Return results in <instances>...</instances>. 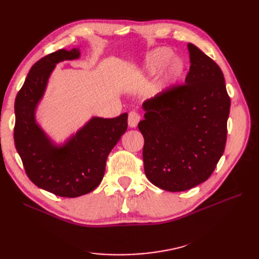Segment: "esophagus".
Masks as SVG:
<instances>
[{"label":"esophagus","instance_id":"1","mask_svg":"<svg viewBox=\"0 0 259 259\" xmlns=\"http://www.w3.org/2000/svg\"><path fill=\"white\" fill-rule=\"evenodd\" d=\"M140 121V115L138 112L136 111H131L128 113V119H127V122H128V125L130 127H136L138 123Z\"/></svg>","mask_w":259,"mask_h":259}]
</instances>
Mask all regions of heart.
Here are the masks:
<instances>
[{
  "label": "heart",
  "mask_w": 259,
  "mask_h": 259,
  "mask_svg": "<svg viewBox=\"0 0 259 259\" xmlns=\"http://www.w3.org/2000/svg\"><path fill=\"white\" fill-rule=\"evenodd\" d=\"M173 58L174 53L166 48L156 49L149 53L145 58L144 69L149 73H159L165 68L160 82L163 89H168L176 84L184 74V62Z\"/></svg>",
  "instance_id": "heart-1"
}]
</instances>
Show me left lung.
Masks as SVG:
<instances>
[{
  "label": "left lung",
  "mask_w": 259,
  "mask_h": 259,
  "mask_svg": "<svg viewBox=\"0 0 259 259\" xmlns=\"http://www.w3.org/2000/svg\"><path fill=\"white\" fill-rule=\"evenodd\" d=\"M191 66L185 84L146 100L138 128L149 182L163 190L185 191L213 173L225 150L230 97L216 62L189 43Z\"/></svg>",
  "instance_id": "1"
}]
</instances>
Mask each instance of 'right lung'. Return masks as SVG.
<instances>
[{
	"label": "right lung",
	"instance_id": "right-lung-1",
	"mask_svg": "<svg viewBox=\"0 0 259 259\" xmlns=\"http://www.w3.org/2000/svg\"><path fill=\"white\" fill-rule=\"evenodd\" d=\"M80 57V50H59L32 66L15 100L14 140L29 179L59 197L76 198L101 183L109 153L127 130V113L113 117L94 116L62 146L54 145L35 121L56 64Z\"/></svg>",
	"mask_w": 259,
	"mask_h": 259
}]
</instances>
